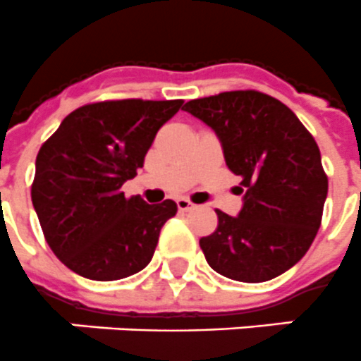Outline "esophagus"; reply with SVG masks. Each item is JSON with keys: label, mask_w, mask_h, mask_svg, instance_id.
Instances as JSON below:
<instances>
[{"label": "esophagus", "mask_w": 361, "mask_h": 361, "mask_svg": "<svg viewBox=\"0 0 361 361\" xmlns=\"http://www.w3.org/2000/svg\"><path fill=\"white\" fill-rule=\"evenodd\" d=\"M177 207H178V210H180V212H188V210L194 209L195 204L192 203V201H190V199L180 197V199H177Z\"/></svg>", "instance_id": "esophagus-1"}]
</instances>
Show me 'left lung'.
Returning a JSON list of instances; mask_svg holds the SVG:
<instances>
[{
    "instance_id": "left-lung-1",
    "label": "left lung",
    "mask_w": 361,
    "mask_h": 361,
    "mask_svg": "<svg viewBox=\"0 0 361 361\" xmlns=\"http://www.w3.org/2000/svg\"><path fill=\"white\" fill-rule=\"evenodd\" d=\"M218 134L240 175L244 207L216 210L218 227L199 246L216 272L261 283L295 267L321 227L328 177L313 135L283 102L261 91H227L184 104Z\"/></svg>"
}]
</instances>
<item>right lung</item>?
I'll return each mask as SVG.
<instances>
[{"label": "right lung", "mask_w": 361, "mask_h": 361, "mask_svg": "<svg viewBox=\"0 0 361 361\" xmlns=\"http://www.w3.org/2000/svg\"><path fill=\"white\" fill-rule=\"evenodd\" d=\"M180 106L141 99L85 104L42 143L31 201L48 246L72 272L114 281L151 262L177 203L147 204L121 186L137 175L157 132Z\"/></svg>", "instance_id": "add662e5"}]
</instances>
